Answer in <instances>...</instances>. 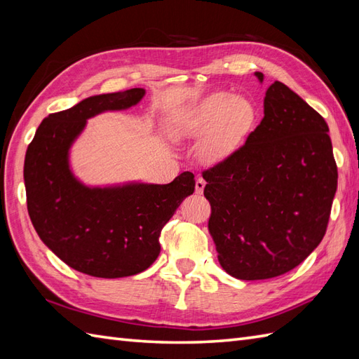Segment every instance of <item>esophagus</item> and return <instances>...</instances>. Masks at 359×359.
<instances>
[{"instance_id":"obj_1","label":"esophagus","mask_w":359,"mask_h":359,"mask_svg":"<svg viewBox=\"0 0 359 359\" xmlns=\"http://www.w3.org/2000/svg\"><path fill=\"white\" fill-rule=\"evenodd\" d=\"M203 188H205V180L202 177H199L196 180V193L197 194H202L203 193Z\"/></svg>"}]
</instances>
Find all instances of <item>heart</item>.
Returning a JSON list of instances; mask_svg holds the SVG:
<instances>
[{"instance_id": "heart-1", "label": "heart", "mask_w": 359, "mask_h": 359, "mask_svg": "<svg viewBox=\"0 0 359 359\" xmlns=\"http://www.w3.org/2000/svg\"><path fill=\"white\" fill-rule=\"evenodd\" d=\"M257 118L255 103L228 90H217L174 117V140L199 139L197 156L210 166L222 165L238 152Z\"/></svg>"}]
</instances>
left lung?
Instances as JSON below:
<instances>
[{
    "label": "left lung",
    "mask_w": 359,
    "mask_h": 359,
    "mask_svg": "<svg viewBox=\"0 0 359 359\" xmlns=\"http://www.w3.org/2000/svg\"><path fill=\"white\" fill-rule=\"evenodd\" d=\"M259 83L262 72H255ZM329 126L302 98L274 81L264 118L245 144L203 172L208 231L233 278L259 280L299 265L329 224L338 185Z\"/></svg>",
    "instance_id": "obj_1"
}]
</instances>
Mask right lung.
Returning a JSON list of instances; mask_svg holds the SVG:
<instances>
[{
    "label": "right lung",
    "instance_id": "right-lung-1",
    "mask_svg": "<svg viewBox=\"0 0 359 359\" xmlns=\"http://www.w3.org/2000/svg\"><path fill=\"white\" fill-rule=\"evenodd\" d=\"M144 94L143 88H133L93 95L50 114L26 152L27 211L36 234L65 264L89 276L114 279L147 270L160 253L162 228L194 193L189 171L166 185L142 180L89 185L75 175L71 151L88 120L133 108Z\"/></svg>",
    "mask_w": 359,
    "mask_h": 359
}]
</instances>
